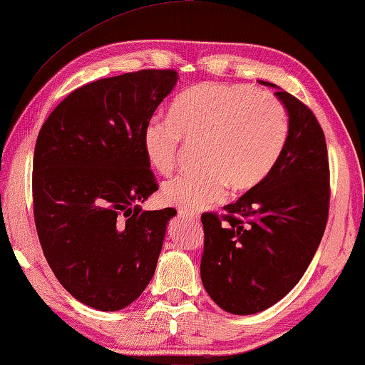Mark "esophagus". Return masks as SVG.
I'll list each match as a JSON object with an SVG mask.
<instances>
[{"label":"esophagus","mask_w":365,"mask_h":365,"mask_svg":"<svg viewBox=\"0 0 365 365\" xmlns=\"http://www.w3.org/2000/svg\"><path fill=\"white\" fill-rule=\"evenodd\" d=\"M178 214H180V217H182V219H187V220H191V222H197V220H200V215H197L196 212L180 211Z\"/></svg>","instance_id":"obj_1"}]
</instances>
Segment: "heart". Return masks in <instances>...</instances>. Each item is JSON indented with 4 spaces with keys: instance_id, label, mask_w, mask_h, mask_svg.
<instances>
[{
    "instance_id": "obj_1",
    "label": "heart",
    "mask_w": 365,
    "mask_h": 365,
    "mask_svg": "<svg viewBox=\"0 0 365 365\" xmlns=\"http://www.w3.org/2000/svg\"><path fill=\"white\" fill-rule=\"evenodd\" d=\"M289 122L280 100L248 85L201 83L183 91L170 117H153L141 133L145 156L160 175L175 169L182 138L200 143L205 169L163 187V201L183 211H200L235 191L257 187L279 163Z\"/></svg>"
}]
</instances>
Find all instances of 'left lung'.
Listing matches in <instances>:
<instances>
[{"mask_svg":"<svg viewBox=\"0 0 365 365\" xmlns=\"http://www.w3.org/2000/svg\"><path fill=\"white\" fill-rule=\"evenodd\" d=\"M289 122L287 145L270 174L224 209L202 214L201 280L225 312L250 316L292 292L311 264L329 217V156L322 127L306 104L280 86Z\"/></svg>","mask_w":365,"mask_h":365,"instance_id":"8db88e82","label":"left lung"}]
</instances>
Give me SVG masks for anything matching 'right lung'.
Segmentation results:
<instances>
[{
    "mask_svg": "<svg viewBox=\"0 0 365 365\" xmlns=\"http://www.w3.org/2000/svg\"><path fill=\"white\" fill-rule=\"evenodd\" d=\"M175 71L101 78L61 101L34 153V215L49 267L83 304L113 312L153 279L175 209L143 211L158 190L141 133Z\"/></svg>",
    "mask_w": 365,
    "mask_h": 365,
    "instance_id": "1",
    "label": "right lung"
}]
</instances>
